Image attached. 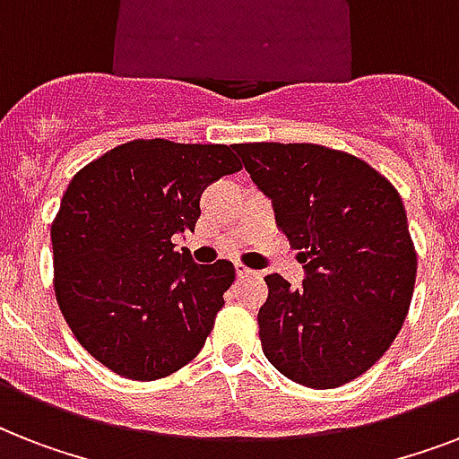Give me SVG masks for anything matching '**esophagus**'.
Segmentation results:
<instances>
[{
    "instance_id": "34e87169",
    "label": "esophagus",
    "mask_w": 459,
    "mask_h": 459,
    "mask_svg": "<svg viewBox=\"0 0 459 459\" xmlns=\"http://www.w3.org/2000/svg\"><path fill=\"white\" fill-rule=\"evenodd\" d=\"M236 273H238V276H240V279H245V276H255V273H257V272H252V269H247V266L238 262V264H236Z\"/></svg>"
}]
</instances>
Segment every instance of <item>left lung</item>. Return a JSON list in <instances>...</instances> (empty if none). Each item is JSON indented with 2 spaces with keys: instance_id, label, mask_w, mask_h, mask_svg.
Wrapping results in <instances>:
<instances>
[{
  "instance_id": "obj_1",
  "label": "left lung",
  "mask_w": 459,
  "mask_h": 459,
  "mask_svg": "<svg viewBox=\"0 0 459 459\" xmlns=\"http://www.w3.org/2000/svg\"><path fill=\"white\" fill-rule=\"evenodd\" d=\"M236 152L305 264L300 288L266 276V359L307 388L348 384L391 348L412 300L417 255L398 190L362 159L321 145Z\"/></svg>"
}]
</instances>
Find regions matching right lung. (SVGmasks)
Returning a JSON list of instances; mask_svg holds the SVG:
<instances>
[{"mask_svg": "<svg viewBox=\"0 0 459 459\" xmlns=\"http://www.w3.org/2000/svg\"><path fill=\"white\" fill-rule=\"evenodd\" d=\"M240 169L236 145L133 140L68 183L52 223L54 290L107 369L154 381L204 348L236 269L195 264L173 238L195 230L204 187Z\"/></svg>", "mask_w": 459, "mask_h": 459, "instance_id": "obj_1", "label": "right lung"}]
</instances>
